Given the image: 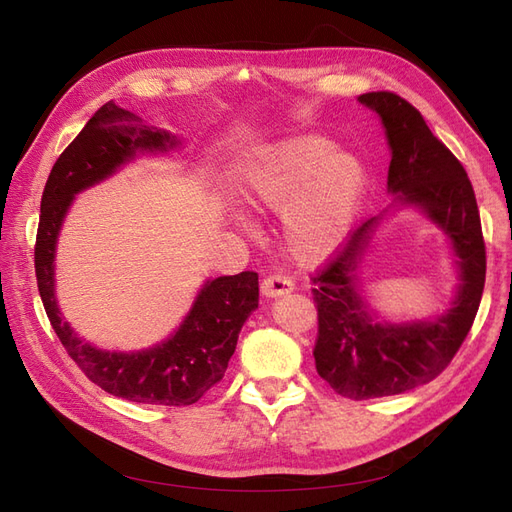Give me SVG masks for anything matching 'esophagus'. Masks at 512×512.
Returning <instances> with one entry per match:
<instances>
[{"label":"esophagus","mask_w":512,"mask_h":512,"mask_svg":"<svg viewBox=\"0 0 512 512\" xmlns=\"http://www.w3.org/2000/svg\"><path fill=\"white\" fill-rule=\"evenodd\" d=\"M294 288V282L290 277H286L284 273H273L269 277H265L260 284V290L265 297H280V294H286Z\"/></svg>","instance_id":"esophagus-1"}]
</instances>
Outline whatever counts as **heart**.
<instances>
[{
  "instance_id": "heart-1",
  "label": "heart",
  "mask_w": 512,
  "mask_h": 512,
  "mask_svg": "<svg viewBox=\"0 0 512 512\" xmlns=\"http://www.w3.org/2000/svg\"><path fill=\"white\" fill-rule=\"evenodd\" d=\"M367 190L361 160L333 151L322 136H294L247 160L243 198L256 209L280 211L286 250L299 262H320L337 250Z\"/></svg>"
}]
</instances>
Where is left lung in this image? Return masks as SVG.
Returning <instances> with one entry per match:
<instances>
[{
    "label": "left lung",
    "mask_w": 512,
    "mask_h": 512,
    "mask_svg": "<svg viewBox=\"0 0 512 512\" xmlns=\"http://www.w3.org/2000/svg\"><path fill=\"white\" fill-rule=\"evenodd\" d=\"M359 102L380 115L393 151L389 190L404 203L423 207L453 241L461 267V288L453 307L433 322L378 324L354 282V269L376 218L352 232L312 273L318 337V376L348 399L361 401L406 393L431 382L448 367L468 337L485 288L487 256L474 188L466 168L423 115L393 91H369Z\"/></svg>",
    "instance_id": "8db88e82"
}]
</instances>
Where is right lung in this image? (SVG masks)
Masks as SVG:
<instances>
[{
  "label": "right lung",
  "mask_w": 512,
  "mask_h": 512,
  "mask_svg": "<svg viewBox=\"0 0 512 512\" xmlns=\"http://www.w3.org/2000/svg\"><path fill=\"white\" fill-rule=\"evenodd\" d=\"M177 141L113 100L100 106L57 158L46 179L34 247L38 290L61 346L100 389L136 404L192 406L224 374L239 331L258 307V273L243 271L207 282L192 312L168 342L143 352H106L85 344L55 303L53 258L72 196L108 177L136 151H166Z\"/></svg>",
  "instance_id": "add662e5"
}]
</instances>
